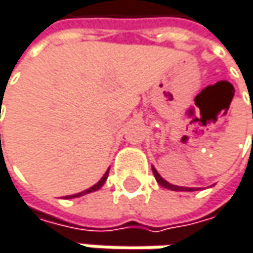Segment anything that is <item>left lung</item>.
Listing matches in <instances>:
<instances>
[{
    "mask_svg": "<svg viewBox=\"0 0 253 253\" xmlns=\"http://www.w3.org/2000/svg\"><path fill=\"white\" fill-rule=\"evenodd\" d=\"M153 174L154 177H155V180H157V183L160 184V186H163L164 189H169V190H174V191H196V189H191V187H180V186H174V184H170L169 181H166L158 171L155 170L153 167Z\"/></svg>",
    "mask_w": 253,
    "mask_h": 253,
    "instance_id": "1",
    "label": "left lung"
}]
</instances>
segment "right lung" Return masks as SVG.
I'll list each match as a JSON object with an SVG mask.
<instances>
[{"label":"right lung","instance_id":"right-lung-1","mask_svg":"<svg viewBox=\"0 0 253 253\" xmlns=\"http://www.w3.org/2000/svg\"><path fill=\"white\" fill-rule=\"evenodd\" d=\"M108 172H109V170L103 174V177L100 178L99 181L95 184V186H92V187H89L87 190H83V191H81V193H76V194H72V196H66L64 199H75V197H81V196H84V194H87V193H92V191H96V190H99L103 184H105V181H106V178H108Z\"/></svg>","mask_w":253,"mask_h":253}]
</instances>
